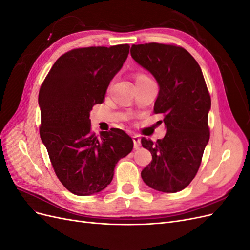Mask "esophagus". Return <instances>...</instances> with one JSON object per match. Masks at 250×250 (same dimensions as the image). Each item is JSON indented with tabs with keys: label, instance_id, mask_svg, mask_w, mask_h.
<instances>
[{
	"label": "esophagus",
	"instance_id": "1",
	"mask_svg": "<svg viewBox=\"0 0 250 250\" xmlns=\"http://www.w3.org/2000/svg\"><path fill=\"white\" fill-rule=\"evenodd\" d=\"M132 140H133V146H134V149H139L140 146H141V139L139 135H133L132 137Z\"/></svg>",
	"mask_w": 250,
	"mask_h": 250
}]
</instances>
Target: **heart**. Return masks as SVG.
<instances>
[{"label": "heart", "instance_id": "obj_1", "mask_svg": "<svg viewBox=\"0 0 250 250\" xmlns=\"http://www.w3.org/2000/svg\"><path fill=\"white\" fill-rule=\"evenodd\" d=\"M144 79H149V77L147 76L146 74L138 73L137 75H135V81H138V80H144Z\"/></svg>", "mask_w": 250, "mask_h": 250}]
</instances>
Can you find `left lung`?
I'll use <instances>...</instances> for the list:
<instances>
[{
  "label": "left lung",
  "instance_id": "8db88e82",
  "mask_svg": "<svg viewBox=\"0 0 250 250\" xmlns=\"http://www.w3.org/2000/svg\"><path fill=\"white\" fill-rule=\"evenodd\" d=\"M130 53L158 82L154 113L163 115L167 128L162 140L142 138V146L152 154L142 178L156 191L179 192L197 174L209 140L210 96L206 80L195 58L176 44H132Z\"/></svg>",
  "mask_w": 250,
  "mask_h": 250
}]
</instances>
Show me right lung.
I'll return each instance as SVG.
<instances>
[{
    "label": "right lung",
    "mask_w": 250,
    "mask_h": 250,
    "mask_svg": "<svg viewBox=\"0 0 250 250\" xmlns=\"http://www.w3.org/2000/svg\"><path fill=\"white\" fill-rule=\"evenodd\" d=\"M129 48L124 43L73 49L56 60L41 86V139L56 176L75 195L106 188L116 164L132 150V139L121 129L113 128L98 139L89 120Z\"/></svg>",
    "instance_id": "add662e5"
}]
</instances>
